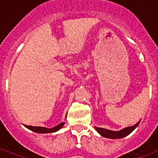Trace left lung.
I'll use <instances>...</instances> for the list:
<instances>
[{
    "mask_svg": "<svg viewBox=\"0 0 158 158\" xmlns=\"http://www.w3.org/2000/svg\"><path fill=\"white\" fill-rule=\"evenodd\" d=\"M140 121L135 124V125L133 126H130V127H127L123 129V130H120V131H111V130H106V129H102V128H98L95 127L96 130L98 132L105 138H108V139H121V138H124L125 136H127L128 135H130V133L132 132L133 130H135V128L137 127L139 124Z\"/></svg>",
    "mask_w": 158,
    "mask_h": 158,
    "instance_id": "8db88e82",
    "label": "left lung"
}]
</instances>
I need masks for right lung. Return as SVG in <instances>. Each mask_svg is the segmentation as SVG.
<instances>
[{"label": "right lung", "mask_w": 158, "mask_h": 158, "mask_svg": "<svg viewBox=\"0 0 158 158\" xmlns=\"http://www.w3.org/2000/svg\"><path fill=\"white\" fill-rule=\"evenodd\" d=\"M64 123H61L60 125L55 126L54 128H52V129H48V128L45 127H40V126H31V125H25V127H27L29 130H33L36 133H40V134H47V133H53L56 132L57 130H59L60 128L64 125Z\"/></svg>", "instance_id": "add662e5"}]
</instances>
